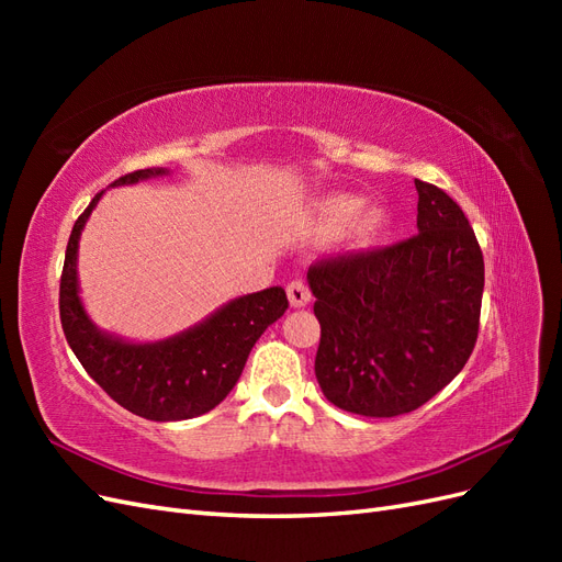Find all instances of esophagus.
Segmentation results:
<instances>
[{"label":"esophagus","mask_w":562,"mask_h":562,"mask_svg":"<svg viewBox=\"0 0 562 562\" xmlns=\"http://www.w3.org/2000/svg\"><path fill=\"white\" fill-rule=\"evenodd\" d=\"M288 300H291L293 307H304V304H310L312 291H310L307 281L295 279V281L288 283Z\"/></svg>","instance_id":"esophagus-1"}]
</instances>
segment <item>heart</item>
Segmentation results:
<instances>
[{"mask_svg":"<svg viewBox=\"0 0 562 562\" xmlns=\"http://www.w3.org/2000/svg\"><path fill=\"white\" fill-rule=\"evenodd\" d=\"M347 227L349 241L356 246L375 244L389 227V211L382 203H368L356 194H328L316 201L307 223V234L326 239Z\"/></svg>","mask_w":562,"mask_h":562,"instance_id":"obj_1","label":"heart"}]
</instances>
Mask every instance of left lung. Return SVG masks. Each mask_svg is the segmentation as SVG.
<instances>
[{"label":"left lung","mask_w":562,"mask_h":562,"mask_svg":"<svg viewBox=\"0 0 562 562\" xmlns=\"http://www.w3.org/2000/svg\"><path fill=\"white\" fill-rule=\"evenodd\" d=\"M417 234L307 271L321 323L316 380L347 413L396 417L450 384L479 337L483 252L464 211L415 180Z\"/></svg>","instance_id":"8db88e82"}]
</instances>
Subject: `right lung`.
Here are the masks:
<instances>
[{
  "mask_svg": "<svg viewBox=\"0 0 562 562\" xmlns=\"http://www.w3.org/2000/svg\"><path fill=\"white\" fill-rule=\"evenodd\" d=\"M157 176H168V171L143 168L114 180L112 187ZM100 196L103 192L95 194L89 209L77 217L65 250L60 323L67 345L105 394L133 415L178 422L213 411L239 382L252 345L288 310L285 291L274 285L236 297L194 328L159 342H126L103 333L83 310L77 281L79 236Z\"/></svg>",
  "mask_w": 562,
  "mask_h": 562,
  "instance_id": "1",
  "label": "right lung"
}]
</instances>
